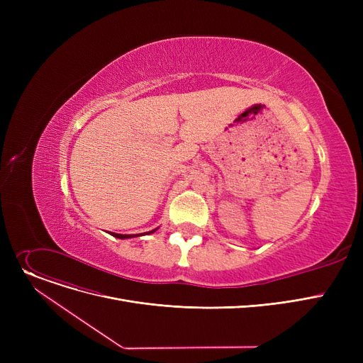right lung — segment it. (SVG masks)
Masks as SVG:
<instances>
[{"mask_svg": "<svg viewBox=\"0 0 363 363\" xmlns=\"http://www.w3.org/2000/svg\"><path fill=\"white\" fill-rule=\"evenodd\" d=\"M159 230V228H156V230H152V231H148V233H144V234H135V235H128V234H116V233H110L113 237H116V238H121V240H126V238H133V237H140V235H148V234H152V233H156Z\"/></svg>", "mask_w": 363, "mask_h": 363, "instance_id": "1", "label": "right lung"}]
</instances>
